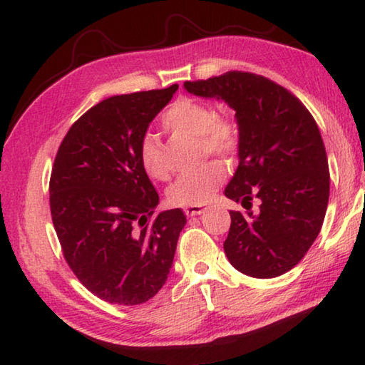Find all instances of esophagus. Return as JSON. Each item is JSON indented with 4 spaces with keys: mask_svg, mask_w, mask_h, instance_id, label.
Returning a JSON list of instances; mask_svg holds the SVG:
<instances>
[{
    "mask_svg": "<svg viewBox=\"0 0 365 365\" xmlns=\"http://www.w3.org/2000/svg\"><path fill=\"white\" fill-rule=\"evenodd\" d=\"M205 212V207H187L185 209V214L188 217H195V215H201Z\"/></svg>",
    "mask_w": 365,
    "mask_h": 365,
    "instance_id": "1",
    "label": "esophagus"
}]
</instances>
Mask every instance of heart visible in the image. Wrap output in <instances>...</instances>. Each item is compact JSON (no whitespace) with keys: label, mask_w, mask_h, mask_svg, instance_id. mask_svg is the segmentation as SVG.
<instances>
[{"label":"heart","mask_w":365,"mask_h":365,"mask_svg":"<svg viewBox=\"0 0 365 365\" xmlns=\"http://www.w3.org/2000/svg\"><path fill=\"white\" fill-rule=\"evenodd\" d=\"M163 124L165 129L178 134L193 135L200 140L202 155L231 158L241 145L240 121L231 115H218L212 105L182 97L164 111ZM138 163L145 174L155 180H165L169 169L165 168L160 138L151 132L143 134L138 142ZM225 178L220 163L209 161L200 168L187 172L170 185L168 200L180 207H201L207 204Z\"/></svg>","instance_id":"obj_1"}]
</instances>
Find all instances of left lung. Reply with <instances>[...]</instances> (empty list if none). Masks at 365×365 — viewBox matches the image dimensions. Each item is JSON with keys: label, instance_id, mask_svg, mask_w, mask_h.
<instances>
[{"label": "left lung", "instance_id": "left-lung-1", "mask_svg": "<svg viewBox=\"0 0 365 365\" xmlns=\"http://www.w3.org/2000/svg\"><path fill=\"white\" fill-rule=\"evenodd\" d=\"M185 89L222 98L241 125L240 165L225 196L247 212H230V263L258 279L287 273L313 246L329 202L327 155L314 118L292 92L249 71L187 81Z\"/></svg>", "mask_w": 365, "mask_h": 365}]
</instances>
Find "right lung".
<instances>
[{"label": "right lung", "instance_id": "1", "mask_svg": "<svg viewBox=\"0 0 365 365\" xmlns=\"http://www.w3.org/2000/svg\"><path fill=\"white\" fill-rule=\"evenodd\" d=\"M177 89L105 98L71 124L57 150L49 204L63 258L108 303L132 307L158 294L187 223L182 209L155 214L160 196L137 155Z\"/></svg>", "mask_w": 365, "mask_h": 365}]
</instances>
